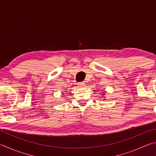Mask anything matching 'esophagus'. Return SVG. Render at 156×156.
<instances>
[{"label":"esophagus","mask_w":156,"mask_h":156,"mask_svg":"<svg viewBox=\"0 0 156 156\" xmlns=\"http://www.w3.org/2000/svg\"><path fill=\"white\" fill-rule=\"evenodd\" d=\"M78 85H79V86L81 87V88H83V87H85L86 83L84 82H80V83H78Z\"/></svg>","instance_id":"1"}]
</instances>
